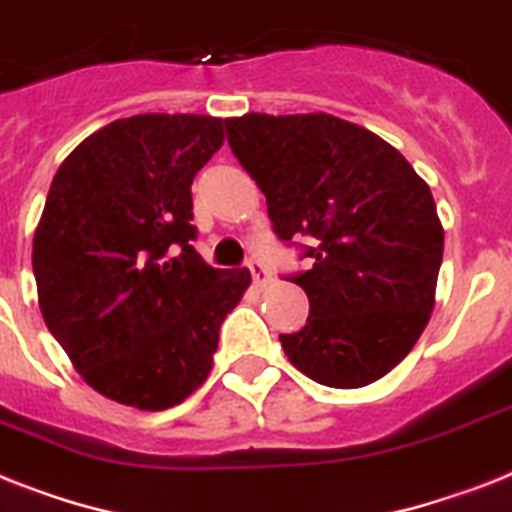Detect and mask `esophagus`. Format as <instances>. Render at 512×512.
Instances as JSON below:
<instances>
[{
	"label": "esophagus",
	"instance_id": "esophagus-1",
	"mask_svg": "<svg viewBox=\"0 0 512 512\" xmlns=\"http://www.w3.org/2000/svg\"><path fill=\"white\" fill-rule=\"evenodd\" d=\"M247 268H249V273H252V284H255L257 289H265V286L270 284V273H268V268H265L263 263H257V260H249Z\"/></svg>",
	"mask_w": 512,
	"mask_h": 512
}]
</instances>
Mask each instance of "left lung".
Segmentation results:
<instances>
[{"mask_svg": "<svg viewBox=\"0 0 512 512\" xmlns=\"http://www.w3.org/2000/svg\"><path fill=\"white\" fill-rule=\"evenodd\" d=\"M226 131L278 239H313V265L292 276L310 315L278 336L289 363L334 389L386 376L434 310L444 228L429 184L381 136L326 112H249Z\"/></svg>", "mask_w": 512, "mask_h": 512, "instance_id": "8db88e82", "label": "left lung"}]
</instances>
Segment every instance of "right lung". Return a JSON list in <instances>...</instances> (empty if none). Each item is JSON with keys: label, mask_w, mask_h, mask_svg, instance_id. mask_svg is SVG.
<instances>
[{"label": "right lung", "mask_w": 512, "mask_h": 512, "mask_svg": "<svg viewBox=\"0 0 512 512\" xmlns=\"http://www.w3.org/2000/svg\"><path fill=\"white\" fill-rule=\"evenodd\" d=\"M220 144V118L134 115L83 139L49 186L33 234L41 315L83 381L120 405L168 410L202 386L252 281L191 247V181Z\"/></svg>", "instance_id": "add662e5"}]
</instances>
